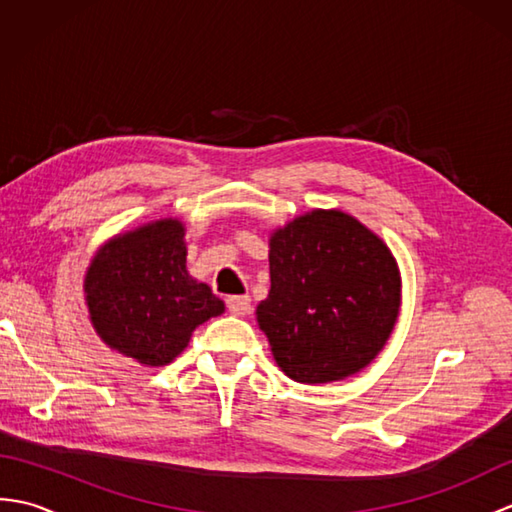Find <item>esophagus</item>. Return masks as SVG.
<instances>
[{"label": "esophagus", "mask_w": 512, "mask_h": 512, "mask_svg": "<svg viewBox=\"0 0 512 512\" xmlns=\"http://www.w3.org/2000/svg\"><path fill=\"white\" fill-rule=\"evenodd\" d=\"M226 308L231 310L235 317H244L250 312V297L248 295H233L226 299Z\"/></svg>", "instance_id": "34e87169"}]
</instances>
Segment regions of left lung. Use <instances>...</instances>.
<instances>
[{
    "mask_svg": "<svg viewBox=\"0 0 512 512\" xmlns=\"http://www.w3.org/2000/svg\"><path fill=\"white\" fill-rule=\"evenodd\" d=\"M270 292L257 306L277 365L297 383L361 372L398 317L400 275L389 248L341 211H312L270 239Z\"/></svg>",
    "mask_w": 512,
    "mask_h": 512,
    "instance_id": "8db88e82",
    "label": "left lung"
}]
</instances>
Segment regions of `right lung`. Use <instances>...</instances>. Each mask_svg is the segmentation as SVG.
<instances>
[{"label": "right lung", "mask_w": 512, "mask_h": 512, "mask_svg": "<svg viewBox=\"0 0 512 512\" xmlns=\"http://www.w3.org/2000/svg\"><path fill=\"white\" fill-rule=\"evenodd\" d=\"M85 299L101 339L149 367L171 363L200 323L224 312V301L189 277L178 220L105 244L85 275Z\"/></svg>", "instance_id": "obj_1"}]
</instances>
